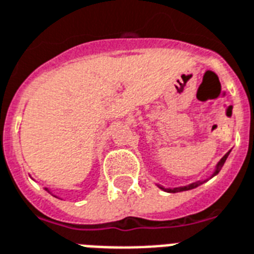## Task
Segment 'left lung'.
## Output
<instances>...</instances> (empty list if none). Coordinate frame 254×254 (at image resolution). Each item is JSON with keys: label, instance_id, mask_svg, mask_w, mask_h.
<instances>
[{"label": "left lung", "instance_id": "8db88e82", "mask_svg": "<svg viewBox=\"0 0 254 254\" xmlns=\"http://www.w3.org/2000/svg\"><path fill=\"white\" fill-rule=\"evenodd\" d=\"M228 155H229V152H227V154L224 155L223 159L220 160L219 164H217V168H216V174H219L220 170H221V167L224 166V163H225V160H227ZM200 184H202V182H196V183H192V184H190V186L187 187H180V188H174V190H168V192H172V193H175V192H182V190H192V188H196V187H198ZM162 188V187H160Z\"/></svg>", "mask_w": 254, "mask_h": 254}]
</instances>
